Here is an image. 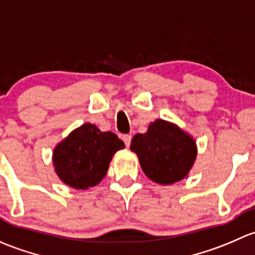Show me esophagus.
Returning a JSON list of instances; mask_svg holds the SVG:
<instances>
[{
    "label": "esophagus",
    "instance_id": "1",
    "mask_svg": "<svg viewBox=\"0 0 255 255\" xmlns=\"http://www.w3.org/2000/svg\"><path fill=\"white\" fill-rule=\"evenodd\" d=\"M131 138H132V137H131V135H128V133H127V135H123V141H124L125 145H127V147L130 146Z\"/></svg>",
    "mask_w": 255,
    "mask_h": 255
}]
</instances>
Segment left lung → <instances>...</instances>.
I'll return each instance as SVG.
<instances>
[{
    "mask_svg": "<svg viewBox=\"0 0 255 255\" xmlns=\"http://www.w3.org/2000/svg\"><path fill=\"white\" fill-rule=\"evenodd\" d=\"M143 173L158 184L179 182L196 157L195 141L177 125L164 120L151 123L146 133L133 136L130 146Z\"/></svg>",
    "mask_w": 255,
    "mask_h": 255,
    "instance_id": "1",
    "label": "left lung"
}]
</instances>
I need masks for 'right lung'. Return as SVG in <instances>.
<instances>
[{"label": "right lung", "instance_id": "right-lung-1", "mask_svg": "<svg viewBox=\"0 0 255 255\" xmlns=\"http://www.w3.org/2000/svg\"><path fill=\"white\" fill-rule=\"evenodd\" d=\"M124 147L114 132H102L87 123L55 147V172L65 184L75 189L94 186L106 177L115 152Z\"/></svg>", "mask_w": 255, "mask_h": 255}]
</instances>
